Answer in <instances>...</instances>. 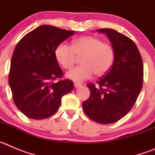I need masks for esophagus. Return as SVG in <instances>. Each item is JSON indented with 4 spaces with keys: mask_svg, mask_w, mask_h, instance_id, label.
Returning a JSON list of instances; mask_svg holds the SVG:
<instances>
[{
    "mask_svg": "<svg viewBox=\"0 0 155 155\" xmlns=\"http://www.w3.org/2000/svg\"><path fill=\"white\" fill-rule=\"evenodd\" d=\"M74 87H78L81 85V84H80V83H78V82H74Z\"/></svg>",
    "mask_w": 155,
    "mask_h": 155,
    "instance_id": "34e87169",
    "label": "esophagus"
}]
</instances>
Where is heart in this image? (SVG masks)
I'll return each instance as SVG.
<instances>
[{
	"instance_id": "obj_1",
	"label": "heart",
	"mask_w": 155,
	"mask_h": 155,
	"mask_svg": "<svg viewBox=\"0 0 155 155\" xmlns=\"http://www.w3.org/2000/svg\"><path fill=\"white\" fill-rule=\"evenodd\" d=\"M56 60L64 69L74 64L77 57L81 58V65L67 72V77L74 81H83L96 75L105 74L113 64L114 50L112 45L102 42L99 38L84 35L74 39L72 45L62 42L54 52Z\"/></svg>"
}]
</instances>
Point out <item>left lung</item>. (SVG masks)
Here are the masks:
<instances>
[{"label": "left lung", "mask_w": 155, "mask_h": 155, "mask_svg": "<svg viewBox=\"0 0 155 155\" xmlns=\"http://www.w3.org/2000/svg\"><path fill=\"white\" fill-rule=\"evenodd\" d=\"M114 50L112 68L97 81L98 87L87 86L90 96L82 103L84 113L93 121L109 124L117 122L130 112L143 86V66L134 41L111 28H101Z\"/></svg>", "instance_id": "8db88e82"}]
</instances>
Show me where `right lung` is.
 Returning <instances> with one entry per match:
<instances>
[{
  "instance_id": "right-lung-1",
  "label": "right lung",
  "mask_w": 155,
  "mask_h": 155,
  "mask_svg": "<svg viewBox=\"0 0 155 155\" xmlns=\"http://www.w3.org/2000/svg\"><path fill=\"white\" fill-rule=\"evenodd\" d=\"M74 34V31L44 25L26 34L16 45L8 82L14 102L28 118L51 116L58 110L62 97L73 90L72 81L61 79L64 74L54 52L57 45Z\"/></svg>"
}]
</instances>
